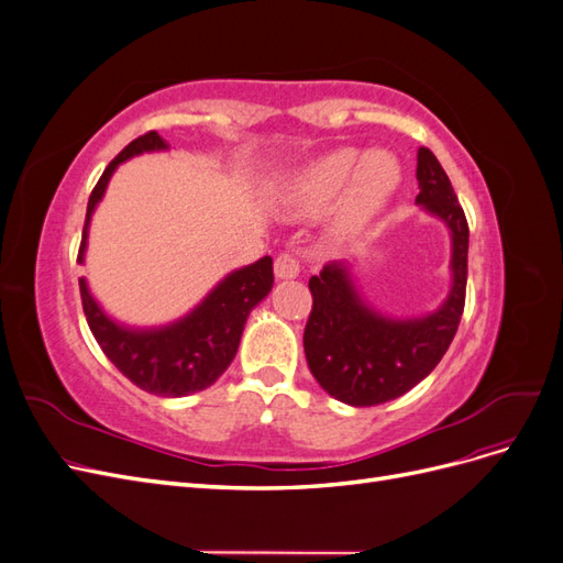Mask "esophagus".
<instances>
[{
	"label": "esophagus",
	"instance_id": "obj_1",
	"mask_svg": "<svg viewBox=\"0 0 563 563\" xmlns=\"http://www.w3.org/2000/svg\"><path fill=\"white\" fill-rule=\"evenodd\" d=\"M300 272V265H298V258L291 253H279L275 258V275L277 279H294L298 277Z\"/></svg>",
	"mask_w": 563,
	"mask_h": 563
}]
</instances>
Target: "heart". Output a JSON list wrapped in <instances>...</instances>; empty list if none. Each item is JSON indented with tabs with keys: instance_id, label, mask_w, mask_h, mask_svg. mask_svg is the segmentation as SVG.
Here are the masks:
<instances>
[{
	"instance_id": "1",
	"label": "heart",
	"mask_w": 563,
	"mask_h": 563,
	"mask_svg": "<svg viewBox=\"0 0 563 563\" xmlns=\"http://www.w3.org/2000/svg\"><path fill=\"white\" fill-rule=\"evenodd\" d=\"M401 183V166L387 150L338 147L305 164L288 183L286 203L296 213H321L338 201L335 225L356 230L376 216Z\"/></svg>"
}]
</instances>
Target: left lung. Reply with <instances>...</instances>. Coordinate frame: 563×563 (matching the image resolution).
<instances>
[{"mask_svg":"<svg viewBox=\"0 0 563 563\" xmlns=\"http://www.w3.org/2000/svg\"><path fill=\"white\" fill-rule=\"evenodd\" d=\"M420 207L451 232L453 284L441 308L413 319H391L366 305L350 267L327 263L310 279L312 312L302 345L317 383L338 401L378 406L406 395L446 354L465 308L470 228L451 180L428 147L418 150Z\"/></svg>","mask_w":563,"mask_h":563,"instance_id":"8db88e82","label":"left lung"}]
</instances>
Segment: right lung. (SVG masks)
I'll list each match as a JSON object with an SVG mask.
<instances>
[{
  "label": "right lung",
  "mask_w": 563,
  "mask_h": 563,
  "mask_svg": "<svg viewBox=\"0 0 563 563\" xmlns=\"http://www.w3.org/2000/svg\"><path fill=\"white\" fill-rule=\"evenodd\" d=\"M166 147L162 135L150 131L131 141L108 164L89 197L77 263H84L91 216L108 190L114 168L143 152ZM272 284H275L272 258L265 255L230 272L190 314L159 329H129L110 319L91 296L84 277L79 279V294L84 314L100 350L133 385L157 397H187L211 387L223 376L240 347L249 312L272 291Z\"/></svg>",
  "instance_id": "obj_1"
}]
</instances>
